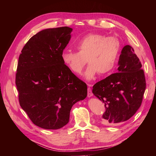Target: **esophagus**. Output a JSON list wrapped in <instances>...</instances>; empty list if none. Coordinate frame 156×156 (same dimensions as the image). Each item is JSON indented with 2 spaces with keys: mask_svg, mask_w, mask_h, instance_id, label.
<instances>
[{
  "mask_svg": "<svg viewBox=\"0 0 156 156\" xmlns=\"http://www.w3.org/2000/svg\"><path fill=\"white\" fill-rule=\"evenodd\" d=\"M88 87H90V86H91V84H88ZM87 91H88V94H87L88 97V98H90V97H92V96H93V94H92V92L91 88H90V87H88V89H87Z\"/></svg>",
  "mask_w": 156,
  "mask_h": 156,
  "instance_id": "34e87169",
  "label": "esophagus"
}]
</instances>
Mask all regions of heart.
Instances as JSON below:
<instances>
[{
    "instance_id": "heart-1",
    "label": "heart",
    "mask_w": 156,
    "mask_h": 156,
    "mask_svg": "<svg viewBox=\"0 0 156 156\" xmlns=\"http://www.w3.org/2000/svg\"><path fill=\"white\" fill-rule=\"evenodd\" d=\"M75 47L78 53L65 51L61 55L63 62L73 73L81 75L87 60L89 66L84 77L90 81L98 73L107 74L114 69L119 58L120 44L116 37L90 33L80 37Z\"/></svg>"
}]
</instances>
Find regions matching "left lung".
Returning <instances> with one entry per match:
<instances>
[{
	"label": "left lung",
	"mask_w": 156,
	"mask_h": 156,
	"mask_svg": "<svg viewBox=\"0 0 156 156\" xmlns=\"http://www.w3.org/2000/svg\"><path fill=\"white\" fill-rule=\"evenodd\" d=\"M118 64V72L98 82L92 89L94 96L105 104L101 121L106 125H118L133 116L146 89L142 64L130 45L122 49Z\"/></svg>",
	"instance_id": "1"
}]
</instances>
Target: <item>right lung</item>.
Instances as JSON below:
<instances>
[{
  "label": "right lung",
  "instance_id": "right-lung-1",
  "mask_svg": "<svg viewBox=\"0 0 156 156\" xmlns=\"http://www.w3.org/2000/svg\"><path fill=\"white\" fill-rule=\"evenodd\" d=\"M72 28L37 32L23 47L16 75L21 108L36 126L58 129L66 125L72 106L87 96V86L72 72L61 55Z\"/></svg>",
  "mask_w": 156,
  "mask_h": 156
}]
</instances>
